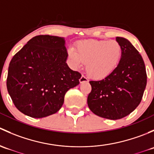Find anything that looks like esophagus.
Wrapping results in <instances>:
<instances>
[{
	"instance_id": "34e87169",
	"label": "esophagus",
	"mask_w": 154,
	"mask_h": 154,
	"mask_svg": "<svg viewBox=\"0 0 154 154\" xmlns=\"http://www.w3.org/2000/svg\"><path fill=\"white\" fill-rule=\"evenodd\" d=\"M88 80L87 79V77H85V76L82 75L81 77L80 78V83H84V82H88Z\"/></svg>"
}]
</instances>
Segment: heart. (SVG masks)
I'll return each instance as SVG.
<instances>
[{
  "label": "heart",
  "instance_id": "heart-1",
  "mask_svg": "<svg viewBox=\"0 0 154 154\" xmlns=\"http://www.w3.org/2000/svg\"><path fill=\"white\" fill-rule=\"evenodd\" d=\"M122 48L116 40H83L70 48L68 57L73 68H79L86 63L88 75L96 80L108 77L119 66Z\"/></svg>",
  "mask_w": 154,
  "mask_h": 154
}]
</instances>
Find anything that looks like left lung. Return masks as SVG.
Instances as JSON below:
<instances>
[{
  "mask_svg": "<svg viewBox=\"0 0 154 154\" xmlns=\"http://www.w3.org/2000/svg\"><path fill=\"white\" fill-rule=\"evenodd\" d=\"M122 48L121 61L108 77L89 81L91 86L87 103L90 110L104 119L117 120L128 116L140 103L147 74L139 51L127 39L116 37Z\"/></svg>",
  "mask_w": 154,
  "mask_h": 154,
  "instance_id": "left-lung-1",
  "label": "left lung"
}]
</instances>
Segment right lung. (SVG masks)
Instances as JSON below:
<instances>
[{"instance_id": "right-lung-1", "label": "right lung", "mask_w": 154, "mask_h": 154, "mask_svg": "<svg viewBox=\"0 0 154 154\" xmlns=\"http://www.w3.org/2000/svg\"><path fill=\"white\" fill-rule=\"evenodd\" d=\"M67 57L64 38L49 35L33 37L14 55L7 87L20 112L40 119L60 109L66 93L81 77L68 67Z\"/></svg>"}]
</instances>
